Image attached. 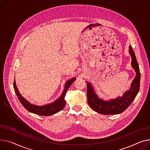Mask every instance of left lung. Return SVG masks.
I'll return each mask as SVG.
<instances>
[{"instance_id": "left-lung-1", "label": "left lung", "mask_w": 150, "mask_h": 150, "mask_svg": "<svg viewBox=\"0 0 150 150\" xmlns=\"http://www.w3.org/2000/svg\"><path fill=\"white\" fill-rule=\"evenodd\" d=\"M129 52L132 58V65L136 72V76L132 83L130 89L125 92L122 97L105 101L95 94L91 83L87 82V103L94 111L102 115H116L121 113L130 105L136 98L140 88L141 73L133 50L130 46Z\"/></svg>"}]
</instances>
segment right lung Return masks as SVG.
<instances>
[{
	"instance_id": "1",
	"label": "right lung",
	"mask_w": 150,
	"mask_h": 150,
	"mask_svg": "<svg viewBox=\"0 0 150 150\" xmlns=\"http://www.w3.org/2000/svg\"><path fill=\"white\" fill-rule=\"evenodd\" d=\"M75 79V78H74L71 79H70V80H69L66 83L65 88L62 95L57 101H55V102L51 104L45 105L43 106H38L36 105H33V104H31V103H29L27 100H26V99L21 94H20L18 89L16 87L15 80L14 81V88L15 92L18 97V100L28 111L38 115L50 116V115H54L55 113H57V112L62 110L64 107V105L66 104V102L64 100V96L66 95V93L67 92V91L68 90L69 87L71 86V84L74 83Z\"/></svg>"
}]
</instances>
